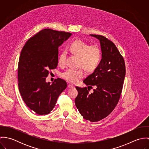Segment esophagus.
<instances>
[{"mask_svg": "<svg viewBox=\"0 0 149 149\" xmlns=\"http://www.w3.org/2000/svg\"><path fill=\"white\" fill-rule=\"evenodd\" d=\"M73 85H72V84H68V88H73Z\"/></svg>", "mask_w": 149, "mask_h": 149, "instance_id": "esophagus-1", "label": "esophagus"}]
</instances>
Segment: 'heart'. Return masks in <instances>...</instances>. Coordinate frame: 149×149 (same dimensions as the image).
Wrapping results in <instances>:
<instances>
[{"label":"heart","instance_id":"heart-1","mask_svg":"<svg viewBox=\"0 0 149 149\" xmlns=\"http://www.w3.org/2000/svg\"><path fill=\"white\" fill-rule=\"evenodd\" d=\"M70 50L73 54L79 57L77 69H68L61 74L65 80L71 83H75L84 77L85 70L91 73L94 72L100 63L102 50L97 45H89L80 40L73 41L70 45ZM66 54L62 52L59 56L58 63L59 66L66 65Z\"/></svg>","mask_w":149,"mask_h":149}]
</instances>
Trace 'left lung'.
I'll use <instances>...</instances> for the list:
<instances>
[{"label": "left lung", "mask_w": 149, "mask_h": 149, "mask_svg": "<svg viewBox=\"0 0 149 149\" xmlns=\"http://www.w3.org/2000/svg\"><path fill=\"white\" fill-rule=\"evenodd\" d=\"M100 42L102 58L97 69L83 80L88 88L76 86L75 104L84 119L92 122L102 120L114 109L120 99L126 66L116 45L106 37L91 34ZM93 88L92 93L88 91Z\"/></svg>", "instance_id": "left-lung-1"}]
</instances>
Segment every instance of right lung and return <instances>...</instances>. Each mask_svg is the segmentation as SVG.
I'll list each match as a JSON object with an SVG mask.
<instances>
[{
    "label": "right lung",
    "instance_id": "1",
    "mask_svg": "<svg viewBox=\"0 0 149 149\" xmlns=\"http://www.w3.org/2000/svg\"><path fill=\"white\" fill-rule=\"evenodd\" d=\"M71 33L45 29L30 38L22 49L18 66V88L26 105L38 115H46L56 106L67 86L58 78L50 84L46 77L58 65V47Z\"/></svg>",
    "mask_w": 149,
    "mask_h": 149
}]
</instances>
